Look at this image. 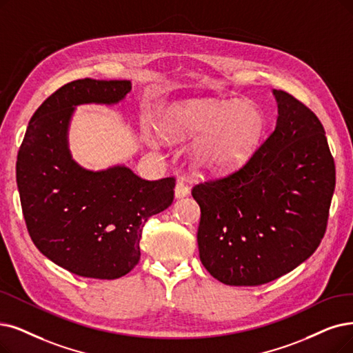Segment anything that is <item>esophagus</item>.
<instances>
[{
    "mask_svg": "<svg viewBox=\"0 0 353 353\" xmlns=\"http://www.w3.org/2000/svg\"><path fill=\"white\" fill-rule=\"evenodd\" d=\"M190 194V188L185 184L184 181H178L176 187H175V199H185V196Z\"/></svg>",
    "mask_w": 353,
    "mask_h": 353,
    "instance_id": "obj_1",
    "label": "esophagus"
}]
</instances>
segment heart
<instances>
[{
  "label": "heart",
  "mask_w": 353,
  "mask_h": 353,
  "mask_svg": "<svg viewBox=\"0 0 353 353\" xmlns=\"http://www.w3.org/2000/svg\"><path fill=\"white\" fill-rule=\"evenodd\" d=\"M263 112L252 103L192 100L176 105L161 124L172 140L203 134L192 159L203 171H225L252 157L265 134Z\"/></svg>",
  "instance_id": "heart-1"
}]
</instances>
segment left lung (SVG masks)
<instances>
[{
    "instance_id": "obj_1",
    "label": "left lung",
    "mask_w": 353,
    "mask_h": 353,
    "mask_svg": "<svg viewBox=\"0 0 353 353\" xmlns=\"http://www.w3.org/2000/svg\"><path fill=\"white\" fill-rule=\"evenodd\" d=\"M275 130L237 171L192 188L200 259L220 283L253 287L307 261L326 232L334 161L314 112L272 90Z\"/></svg>"
}]
</instances>
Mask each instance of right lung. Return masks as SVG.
<instances>
[{"instance_id":"add662e5","label":"right lung","mask_w":353,"mask_h":353,"mask_svg":"<svg viewBox=\"0 0 353 353\" xmlns=\"http://www.w3.org/2000/svg\"><path fill=\"white\" fill-rule=\"evenodd\" d=\"M130 91V81L66 83L36 110L17 154V187L33 243L79 276L129 274L140 259L145 223L174 201L175 178L146 181L124 165L91 171L70 154L68 132L75 108L114 105Z\"/></svg>"}]
</instances>
